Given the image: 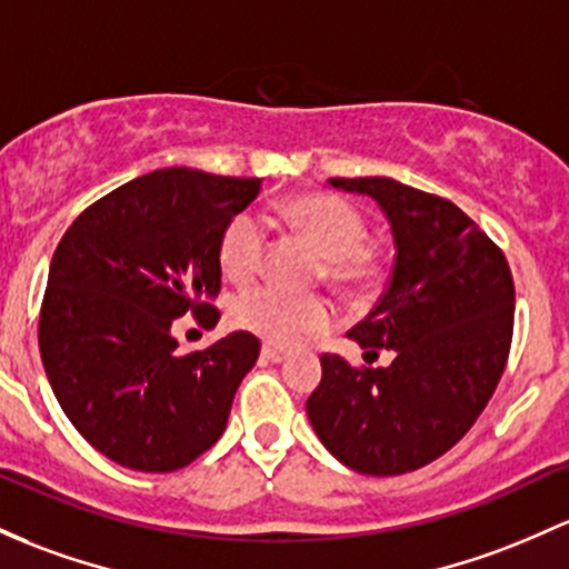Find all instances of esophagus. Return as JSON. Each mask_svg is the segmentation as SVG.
I'll return each mask as SVG.
<instances>
[{
	"instance_id": "obj_1",
	"label": "esophagus",
	"mask_w": 569,
	"mask_h": 569,
	"mask_svg": "<svg viewBox=\"0 0 569 569\" xmlns=\"http://www.w3.org/2000/svg\"><path fill=\"white\" fill-rule=\"evenodd\" d=\"M261 359L270 361V365H280V361H286V351H280L274 346H264L261 348Z\"/></svg>"
}]
</instances>
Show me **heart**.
<instances>
[{
  "label": "heart",
  "instance_id": "heart-1",
  "mask_svg": "<svg viewBox=\"0 0 569 569\" xmlns=\"http://www.w3.org/2000/svg\"><path fill=\"white\" fill-rule=\"evenodd\" d=\"M283 216L327 259L323 272L337 289H359L372 278V259L361 248L367 240V223L351 202L329 193H302L283 204ZM264 251L267 223L253 213H240L223 229L218 261L227 278L248 283L261 270ZM229 318L234 327L261 337L270 346L295 348L305 337L323 332L332 323V308L318 297H291L261 286L234 297Z\"/></svg>",
  "mask_w": 569,
  "mask_h": 569
}]
</instances>
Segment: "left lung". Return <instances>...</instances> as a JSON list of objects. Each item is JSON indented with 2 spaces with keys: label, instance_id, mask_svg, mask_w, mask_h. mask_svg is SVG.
Returning a JSON list of instances; mask_svg holds the SVG:
<instances>
[{
  "label": "left lung",
  "instance_id": "8db88e82",
  "mask_svg": "<svg viewBox=\"0 0 569 569\" xmlns=\"http://www.w3.org/2000/svg\"><path fill=\"white\" fill-rule=\"evenodd\" d=\"M367 193L395 240L389 289L348 332L365 361L356 370L323 356L308 397L318 440L361 476H402L429 465L470 432L502 378L513 337V274L495 242L453 202L391 178H332Z\"/></svg>",
  "mask_w": 569,
  "mask_h": 569
}]
</instances>
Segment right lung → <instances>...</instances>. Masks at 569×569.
<instances>
[{
  "mask_svg": "<svg viewBox=\"0 0 569 569\" xmlns=\"http://www.w3.org/2000/svg\"><path fill=\"white\" fill-rule=\"evenodd\" d=\"M259 191L261 178L170 167L110 191L61 237L40 313L42 365L72 427L116 465L180 470L227 429L261 342L232 332L180 353L172 323L218 321V242Z\"/></svg>",
  "mask_w": 569,
  "mask_h": 569,
  "instance_id": "right-lung-1",
  "label": "right lung"
}]
</instances>
